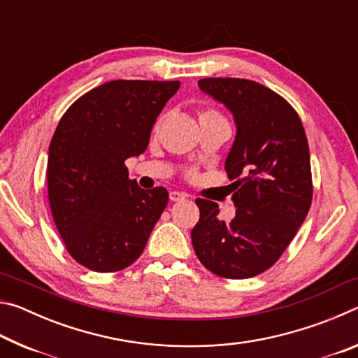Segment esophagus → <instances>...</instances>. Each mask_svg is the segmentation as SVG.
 Masks as SVG:
<instances>
[{"instance_id": "obj_1", "label": "esophagus", "mask_w": 358, "mask_h": 358, "mask_svg": "<svg viewBox=\"0 0 358 358\" xmlns=\"http://www.w3.org/2000/svg\"><path fill=\"white\" fill-rule=\"evenodd\" d=\"M169 197H171L172 202H181V201H185V199H186V194L180 192V191H171Z\"/></svg>"}]
</instances>
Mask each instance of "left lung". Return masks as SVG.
Wrapping results in <instances>:
<instances>
[{"mask_svg": "<svg viewBox=\"0 0 358 358\" xmlns=\"http://www.w3.org/2000/svg\"><path fill=\"white\" fill-rule=\"evenodd\" d=\"M199 88L232 113L237 134L226 159L235 181V217L221 221L217 203L197 199L191 232L196 256L211 273L245 280L268 270L311 207L310 148L286 99L246 78H202ZM244 178L241 179V177Z\"/></svg>", "mask_w": 358, "mask_h": 358, "instance_id": "1", "label": "left lung"}]
</instances>
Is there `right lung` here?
Masks as SVG:
<instances>
[{
    "mask_svg": "<svg viewBox=\"0 0 358 358\" xmlns=\"http://www.w3.org/2000/svg\"><path fill=\"white\" fill-rule=\"evenodd\" d=\"M178 88L180 82H107L59 120L48 147V202L66 250L90 270L110 273L134 264L166 208V187L142 189L124 161L147 150L157 115Z\"/></svg>",
    "mask_w": 358,
    "mask_h": 358,
    "instance_id": "right-lung-1",
    "label": "right lung"
}]
</instances>
